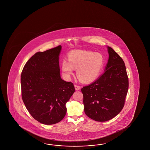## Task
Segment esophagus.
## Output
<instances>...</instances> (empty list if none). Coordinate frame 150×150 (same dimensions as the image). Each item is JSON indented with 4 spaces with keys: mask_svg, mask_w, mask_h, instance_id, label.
<instances>
[{
    "mask_svg": "<svg viewBox=\"0 0 150 150\" xmlns=\"http://www.w3.org/2000/svg\"><path fill=\"white\" fill-rule=\"evenodd\" d=\"M74 88H75V89L76 90V91H78V90H79L80 89V87L79 86H78V85H74Z\"/></svg>",
    "mask_w": 150,
    "mask_h": 150,
    "instance_id": "obj_1",
    "label": "esophagus"
}]
</instances>
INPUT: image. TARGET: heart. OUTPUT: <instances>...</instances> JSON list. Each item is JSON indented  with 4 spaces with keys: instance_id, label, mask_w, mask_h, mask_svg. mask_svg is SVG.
Listing matches in <instances>:
<instances>
[{
    "instance_id": "1",
    "label": "heart",
    "mask_w": 150,
    "mask_h": 150,
    "mask_svg": "<svg viewBox=\"0 0 150 150\" xmlns=\"http://www.w3.org/2000/svg\"><path fill=\"white\" fill-rule=\"evenodd\" d=\"M105 63L99 53L85 50H74L68 54V61L63 59L61 69L64 76L69 79L76 70V76L83 83H92L101 74Z\"/></svg>"
}]
</instances>
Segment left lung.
<instances>
[{"instance_id":"left-lung-1","label":"left lung","mask_w":150,"mask_h":150,"mask_svg":"<svg viewBox=\"0 0 150 150\" xmlns=\"http://www.w3.org/2000/svg\"><path fill=\"white\" fill-rule=\"evenodd\" d=\"M107 49L108 60L103 74L81 89L84 112L98 122L107 121L118 115L125 105L129 87L124 61L112 48Z\"/></svg>"}]
</instances>
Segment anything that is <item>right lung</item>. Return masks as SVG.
Instances as JSON below:
<instances>
[{
    "instance_id": "obj_1",
    "label": "right lung",
    "mask_w": 150,
    "mask_h": 150,
    "mask_svg": "<svg viewBox=\"0 0 150 150\" xmlns=\"http://www.w3.org/2000/svg\"><path fill=\"white\" fill-rule=\"evenodd\" d=\"M62 46L38 52L25 63L21 76L25 107L40 123L54 125L66 115L65 105L74 94L73 83L61 78L59 57Z\"/></svg>"
}]
</instances>
